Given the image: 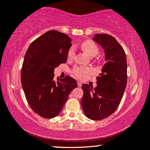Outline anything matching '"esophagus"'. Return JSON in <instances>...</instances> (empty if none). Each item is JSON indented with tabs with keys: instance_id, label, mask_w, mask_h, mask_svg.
I'll list each match as a JSON object with an SVG mask.
<instances>
[{
	"instance_id": "esophagus-1",
	"label": "esophagus",
	"mask_w": 150,
	"mask_h": 150,
	"mask_svg": "<svg viewBox=\"0 0 150 150\" xmlns=\"http://www.w3.org/2000/svg\"><path fill=\"white\" fill-rule=\"evenodd\" d=\"M77 85H78V87H81V86H82V83H81V82H79V81H78V82H77Z\"/></svg>"
}]
</instances>
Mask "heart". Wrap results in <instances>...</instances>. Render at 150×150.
<instances>
[{
    "label": "heart",
    "mask_w": 150,
    "mask_h": 150,
    "mask_svg": "<svg viewBox=\"0 0 150 150\" xmlns=\"http://www.w3.org/2000/svg\"><path fill=\"white\" fill-rule=\"evenodd\" d=\"M81 48L88 56L93 57L97 55L98 53V48L97 45L92 40H87L81 44ZM75 55V50L73 47H71L68 52V57L72 58ZM90 73V69L87 67H76L73 70V75L79 79H84L86 75Z\"/></svg>",
    "instance_id": "obj_1"
}]
</instances>
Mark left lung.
Instances as JSON below:
<instances>
[{"label": "left lung", "instance_id": "obj_1", "mask_svg": "<svg viewBox=\"0 0 150 150\" xmlns=\"http://www.w3.org/2000/svg\"><path fill=\"white\" fill-rule=\"evenodd\" d=\"M93 40L104 50L106 63L94 89L82 85L81 104L87 118L100 120L115 112L120 105L127 84V62L122 47L112 35L96 34Z\"/></svg>", "mask_w": 150, "mask_h": 150}]
</instances>
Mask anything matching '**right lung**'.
<instances>
[{
	"label": "right lung",
	"mask_w": 150,
	"mask_h": 150,
	"mask_svg": "<svg viewBox=\"0 0 150 150\" xmlns=\"http://www.w3.org/2000/svg\"><path fill=\"white\" fill-rule=\"evenodd\" d=\"M71 39L65 34L50 30L30 45L24 56L21 83L26 100L35 113L45 118L57 116L73 89L74 79H54V69L66 62Z\"/></svg>",
	"instance_id": "obj_1"
}]
</instances>
